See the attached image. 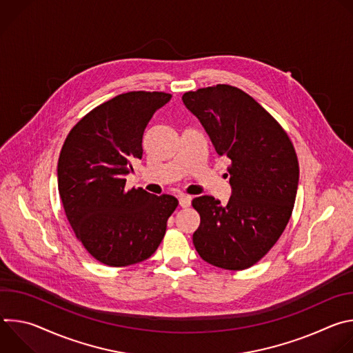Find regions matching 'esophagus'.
Returning <instances> with one entry per match:
<instances>
[{
    "instance_id": "34e87169",
    "label": "esophagus",
    "mask_w": 353,
    "mask_h": 353,
    "mask_svg": "<svg viewBox=\"0 0 353 353\" xmlns=\"http://www.w3.org/2000/svg\"><path fill=\"white\" fill-rule=\"evenodd\" d=\"M191 199H192V196L185 195V194H180L179 195V205L181 208H187V207L191 205Z\"/></svg>"
}]
</instances>
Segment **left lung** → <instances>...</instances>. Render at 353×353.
<instances>
[{
	"mask_svg": "<svg viewBox=\"0 0 353 353\" xmlns=\"http://www.w3.org/2000/svg\"><path fill=\"white\" fill-rule=\"evenodd\" d=\"M181 100L216 154L232 161L226 205L210 195L192 199L201 218L194 247L215 267L245 270L268 253L292 215L299 185L293 145L275 119L239 88H203Z\"/></svg>",
	"mask_w": 353,
	"mask_h": 353,
	"instance_id": "8db88e82",
	"label": "left lung"
}]
</instances>
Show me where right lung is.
I'll return each instance as SVG.
<instances>
[{
    "mask_svg": "<svg viewBox=\"0 0 353 353\" xmlns=\"http://www.w3.org/2000/svg\"><path fill=\"white\" fill-rule=\"evenodd\" d=\"M170 99L165 92L119 94L88 113L63 145L57 179L67 219L88 253L106 265L152 256L177 208L173 195L125 190L131 162L142 158L145 128Z\"/></svg>",
    "mask_w": 353,
    "mask_h": 353,
    "instance_id": "right-lung-1",
    "label": "right lung"
}]
</instances>
